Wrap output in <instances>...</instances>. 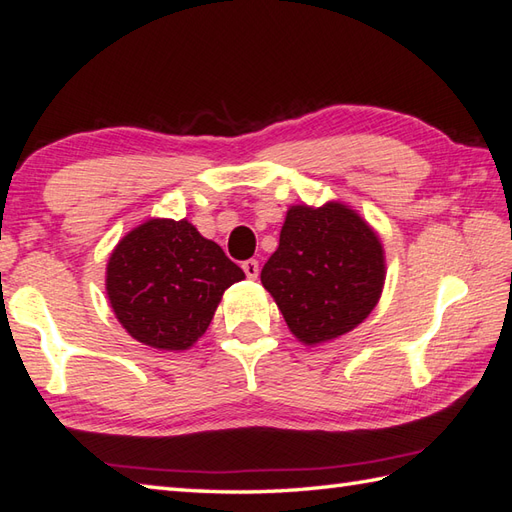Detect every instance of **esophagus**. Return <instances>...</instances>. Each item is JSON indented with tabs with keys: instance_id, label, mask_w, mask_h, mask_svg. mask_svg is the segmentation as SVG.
I'll list each match as a JSON object with an SVG mask.
<instances>
[{
	"instance_id": "obj_1",
	"label": "esophagus",
	"mask_w": 512,
	"mask_h": 512,
	"mask_svg": "<svg viewBox=\"0 0 512 512\" xmlns=\"http://www.w3.org/2000/svg\"><path fill=\"white\" fill-rule=\"evenodd\" d=\"M242 268H244V273H246L248 279H257V275H259V262H257V259H246V262L242 264Z\"/></svg>"
}]
</instances>
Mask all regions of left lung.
<instances>
[{"label": "left lung", "mask_w": 512, "mask_h": 512, "mask_svg": "<svg viewBox=\"0 0 512 512\" xmlns=\"http://www.w3.org/2000/svg\"><path fill=\"white\" fill-rule=\"evenodd\" d=\"M262 284L303 345L339 339L363 323L383 295L385 250L361 215L343 202L295 204Z\"/></svg>", "instance_id": "obj_1"}]
</instances>
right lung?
Segmentation results:
<instances>
[{
	"instance_id": "right-lung-1",
	"label": "right lung",
	"mask_w": 512,
	"mask_h": 512,
	"mask_svg": "<svg viewBox=\"0 0 512 512\" xmlns=\"http://www.w3.org/2000/svg\"><path fill=\"white\" fill-rule=\"evenodd\" d=\"M244 270L189 220H151L112 250L105 290L123 328L158 352H184L209 328L226 288Z\"/></svg>"
}]
</instances>
